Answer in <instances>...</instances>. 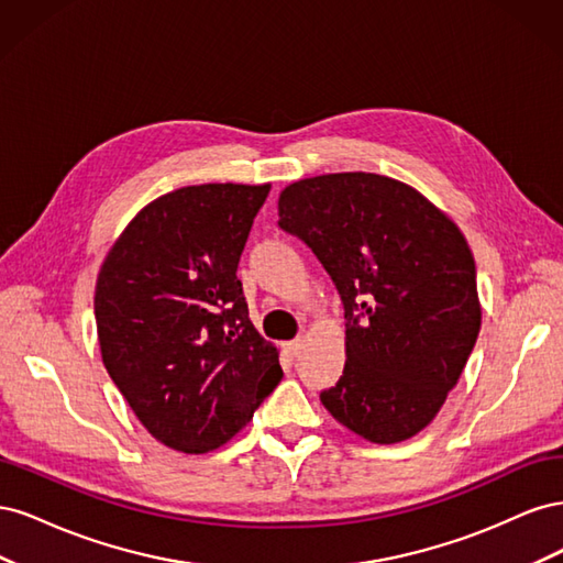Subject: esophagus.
Instances as JSON below:
<instances>
[{"label": "esophagus", "mask_w": 563, "mask_h": 563, "mask_svg": "<svg viewBox=\"0 0 563 563\" xmlns=\"http://www.w3.org/2000/svg\"><path fill=\"white\" fill-rule=\"evenodd\" d=\"M302 343H305L302 338H296V340H291V343H286V354L288 356H298L300 350H302Z\"/></svg>", "instance_id": "34e87169"}]
</instances>
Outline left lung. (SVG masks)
Here are the masks:
<instances>
[{
	"label": "left lung",
	"mask_w": 563,
	"mask_h": 563,
	"mask_svg": "<svg viewBox=\"0 0 563 563\" xmlns=\"http://www.w3.org/2000/svg\"><path fill=\"white\" fill-rule=\"evenodd\" d=\"M279 228L312 249L345 308V371L321 404L373 444L428 428L482 329L474 258L453 220L413 187L354 172L288 185Z\"/></svg>",
	"instance_id": "left-lung-1"
}]
</instances>
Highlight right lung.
I'll list each match as a JSON object with an SVG mask.
<instances>
[{
  "label": "right lung",
  "mask_w": 563,
  "mask_h": 563,
  "mask_svg": "<svg viewBox=\"0 0 563 563\" xmlns=\"http://www.w3.org/2000/svg\"><path fill=\"white\" fill-rule=\"evenodd\" d=\"M269 185L180 187L135 216L100 267L96 329L110 378L164 446L209 453L282 380L236 279Z\"/></svg>",
  "instance_id": "1"
}]
</instances>
